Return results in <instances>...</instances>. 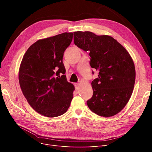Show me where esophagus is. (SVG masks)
I'll list each match as a JSON object with an SVG mask.
<instances>
[{
    "instance_id": "34e87169",
    "label": "esophagus",
    "mask_w": 152,
    "mask_h": 152,
    "mask_svg": "<svg viewBox=\"0 0 152 152\" xmlns=\"http://www.w3.org/2000/svg\"><path fill=\"white\" fill-rule=\"evenodd\" d=\"M75 87H76V89L77 91L79 89V83H77L75 85Z\"/></svg>"
}]
</instances>
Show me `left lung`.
<instances>
[{
	"mask_svg": "<svg viewBox=\"0 0 152 152\" xmlns=\"http://www.w3.org/2000/svg\"><path fill=\"white\" fill-rule=\"evenodd\" d=\"M73 35L75 44L89 52L90 65L99 71L98 77L91 83L93 95L87 106L100 116L116 115L129 102L134 89L135 70L131 55L110 36L90 31H76Z\"/></svg>",
	"mask_w": 152,
	"mask_h": 152,
	"instance_id": "obj_1",
	"label": "left lung"
}]
</instances>
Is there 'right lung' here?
Listing matches in <instances>:
<instances>
[{
	"mask_svg": "<svg viewBox=\"0 0 152 152\" xmlns=\"http://www.w3.org/2000/svg\"><path fill=\"white\" fill-rule=\"evenodd\" d=\"M73 40V33H64L38 40L24 55L19 83L30 106L43 116L65 113L73 97L74 86L66 80L63 53Z\"/></svg>",
	"mask_w": 152,
	"mask_h": 152,
	"instance_id": "right-lung-1",
	"label": "right lung"
}]
</instances>
